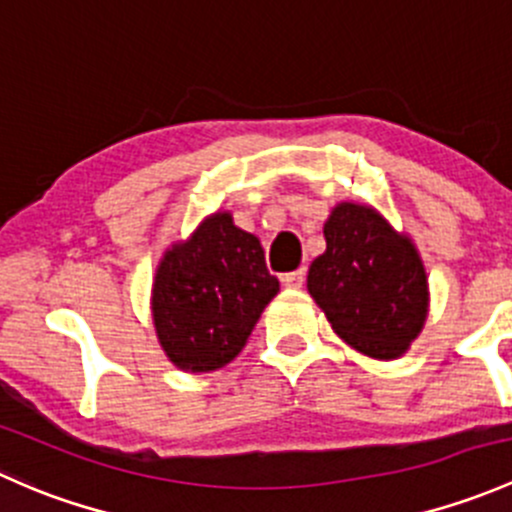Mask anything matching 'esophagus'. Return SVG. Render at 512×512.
Returning <instances> with one entry per match:
<instances>
[{
  "instance_id": "1",
  "label": "esophagus",
  "mask_w": 512,
  "mask_h": 512,
  "mask_svg": "<svg viewBox=\"0 0 512 512\" xmlns=\"http://www.w3.org/2000/svg\"><path fill=\"white\" fill-rule=\"evenodd\" d=\"M281 283L286 288H300L305 283V268H298V271H291V273H283Z\"/></svg>"
}]
</instances>
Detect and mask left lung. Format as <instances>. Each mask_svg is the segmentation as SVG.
I'll return each mask as SVG.
<instances>
[{
  "mask_svg": "<svg viewBox=\"0 0 512 512\" xmlns=\"http://www.w3.org/2000/svg\"><path fill=\"white\" fill-rule=\"evenodd\" d=\"M328 249L310 263L308 291L337 335L377 360L404 355L429 308L414 244L377 212L337 204L325 221Z\"/></svg>",
  "mask_w": 512,
  "mask_h": 512,
  "instance_id": "8db88e82",
  "label": "left lung"
}]
</instances>
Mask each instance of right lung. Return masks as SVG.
<instances>
[{
	"label": "right lung",
	"mask_w": 512,
	"mask_h": 512,
	"mask_svg": "<svg viewBox=\"0 0 512 512\" xmlns=\"http://www.w3.org/2000/svg\"><path fill=\"white\" fill-rule=\"evenodd\" d=\"M276 293L261 241L231 214H212L155 273L152 320L162 350L179 370H219L239 355Z\"/></svg>",
	"instance_id": "obj_1"
}]
</instances>
